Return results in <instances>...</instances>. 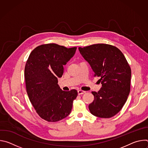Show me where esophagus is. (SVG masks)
I'll use <instances>...</instances> for the list:
<instances>
[{
	"label": "esophagus",
	"instance_id": "1",
	"mask_svg": "<svg viewBox=\"0 0 148 148\" xmlns=\"http://www.w3.org/2000/svg\"><path fill=\"white\" fill-rule=\"evenodd\" d=\"M86 92L85 91H82V90H78V95H81V94H83L84 93H86Z\"/></svg>",
	"mask_w": 148,
	"mask_h": 148
}]
</instances>
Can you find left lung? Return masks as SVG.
I'll return each mask as SVG.
<instances>
[{
  "mask_svg": "<svg viewBox=\"0 0 148 148\" xmlns=\"http://www.w3.org/2000/svg\"><path fill=\"white\" fill-rule=\"evenodd\" d=\"M78 49L102 84L100 91L92 92L94 99L88 106L90 112L102 118L115 116L130 92L131 70L127 60L119 49L110 45L95 44Z\"/></svg>",
  "mask_w": 148,
  "mask_h": 148,
  "instance_id": "1",
  "label": "left lung"
}]
</instances>
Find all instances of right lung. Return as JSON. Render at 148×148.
I'll return each instance as SVG.
<instances>
[{
  "instance_id": "1",
  "label": "right lung",
  "mask_w": 148,
  "mask_h": 148,
  "mask_svg": "<svg viewBox=\"0 0 148 148\" xmlns=\"http://www.w3.org/2000/svg\"><path fill=\"white\" fill-rule=\"evenodd\" d=\"M77 47L67 48L55 43L42 45L30 54L25 68L26 87L36 112L48 122H57L71 112L75 90L62 91L58 78L64 72L63 66L74 55Z\"/></svg>"
}]
</instances>
